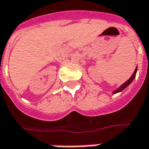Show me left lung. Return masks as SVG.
Instances as JSON below:
<instances>
[{"mask_svg":"<svg viewBox=\"0 0 149 149\" xmlns=\"http://www.w3.org/2000/svg\"><path fill=\"white\" fill-rule=\"evenodd\" d=\"M136 72H137V68H136V70H135V71H134V73L132 74V75L131 76L130 79L127 80V81H126L123 85H122V86H120L118 89H116L115 91H113V94H116L117 93V92H120V91H123L126 87H127V86H129L131 84V82L134 79V78H135V74H136Z\"/></svg>","mask_w":149,"mask_h":149,"instance_id":"obj_1","label":"left lung"}]
</instances>
